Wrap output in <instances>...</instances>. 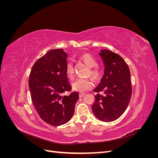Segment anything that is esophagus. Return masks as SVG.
I'll return each instance as SVG.
<instances>
[{
  "label": "esophagus",
  "mask_w": 158,
  "mask_h": 158,
  "mask_svg": "<svg viewBox=\"0 0 158 158\" xmlns=\"http://www.w3.org/2000/svg\"><path fill=\"white\" fill-rule=\"evenodd\" d=\"M85 95V94H84V93H80L79 94V97L80 98H83L84 96Z\"/></svg>",
  "instance_id": "1"
}]
</instances>
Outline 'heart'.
<instances>
[{
    "label": "heart",
    "mask_w": 158,
    "mask_h": 158,
    "mask_svg": "<svg viewBox=\"0 0 158 158\" xmlns=\"http://www.w3.org/2000/svg\"><path fill=\"white\" fill-rule=\"evenodd\" d=\"M80 59L86 64L89 69L88 74L95 79H98L102 76V70L97 66V60L94 56L89 53H84L80 56ZM66 73L68 77L73 79L74 75V69L73 60H69L66 64ZM93 86L92 80L89 78H78L73 83V88L78 92H85Z\"/></svg>",
    "instance_id": "b5f03b06"
}]
</instances>
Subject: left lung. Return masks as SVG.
I'll list each match as a JSON object with an SVG mask.
<instances>
[{"instance_id":"8db88e82","label":"left lung","mask_w":158,"mask_h":158,"mask_svg":"<svg viewBox=\"0 0 158 158\" xmlns=\"http://www.w3.org/2000/svg\"><path fill=\"white\" fill-rule=\"evenodd\" d=\"M105 65L104 74L94 92L95 102L92 111L103 122H111L120 117L127 109L132 95L131 73L122 57L109 50H101ZM104 92L103 96L98 93Z\"/></svg>"}]
</instances>
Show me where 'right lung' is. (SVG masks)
Segmentation results:
<instances>
[{"mask_svg": "<svg viewBox=\"0 0 158 158\" xmlns=\"http://www.w3.org/2000/svg\"><path fill=\"white\" fill-rule=\"evenodd\" d=\"M67 54L63 49H53L38 59L31 69L29 86L31 101L42 120L52 126L69 122L79 98L72 89L66 73Z\"/></svg>", "mask_w": 158, "mask_h": 158, "instance_id": "1", "label": "right lung"}]
</instances>
